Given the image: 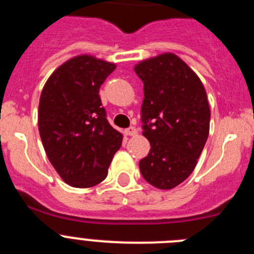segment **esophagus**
Here are the masks:
<instances>
[{"mask_svg": "<svg viewBox=\"0 0 254 254\" xmlns=\"http://www.w3.org/2000/svg\"><path fill=\"white\" fill-rule=\"evenodd\" d=\"M126 134L127 136H134V134H137V129L134 128V127H129V128L126 129Z\"/></svg>", "mask_w": 254, "mask_h": 254, "instance_id": "obj_1", "label": "esophagus"}]
</instances>
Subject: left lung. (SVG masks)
I'll return each instance as SVG.
<instances>
[{
  "mask_svg": "<svg viewBox=\"0 0 254 254\" xmlns=\"http://www.w3.org/2000/svg\"><path fill=\"white\" fill-rule=\"evenodd\" d=\"M134 72L143 82L142 134L150 152L140 160L145 181L172 190L193 172L210 131L207 95L193 69L174 53L141 61Z\"/></svg>",
  "mask_w": 254,
  "mask_h": 254,
  "instance_id": "obj_1",
  "label": "left lung"
}]
</instances>
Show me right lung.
I'll return each instance as SVG.
<instances>
[{"mask_svg":"<svg viewBox=\"0 0 254 254\" xmlns=\"http://www.w3.org/2000/svg\"><path fill=\"white\" fill-rule=\"evenodd\" d=\"M116 64L80 55L61 64L40 94L38 128L49 161L67 185L89 188L107 178L122 133L107 121L99 89Z\"/></svg>","mask_w":254,"mask_h":254,"instance_id":"right-lung-1","label":"right lung"}]
</instances>
